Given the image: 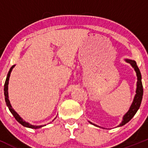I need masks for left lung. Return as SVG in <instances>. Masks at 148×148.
I'll list each match as a JSON object with an SVG mask.
<instances>
[{
    "label": "left lung",
    "mask_w": 148,
    "mask_h": 148,
    "mask_svg": "<svg viewBox=\"0 0 148 148\" xmlns=\"http://www.w3.org/2000/svg\"><path fill=\"white\" fill-rule=\"evenodd\" d=\"M126 62H129L131 64V65L134 68L136 73L137 76V84H136V95L134 97V99L133 102H132V105H131L130 110L127 111V113L124 115L123 117V120L122 121V123L118 125V127H121L125 125V124H127L128 122H130V120H132V118L134 116V115L136 113L137 111L138 110V108H140V103H141L142 98H143V84L141 81V74H140V70H139L138 66H137L136 62L134 60H129V59H126ZM92 125H95L96 127H99L98 125H95V124L90 123Z\"/></svg>",
    "instance_id": "8db88e82"
}]
</instances>
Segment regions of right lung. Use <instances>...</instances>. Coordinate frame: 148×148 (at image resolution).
<instances>
[{
  "mask_svg": "<svg viewBox=\"0 0 148 148\" xmlns=\"http://www.w3.org/2000/svg\"><path fill=\"white\" fill-rule=\"evenodd\" d=\"M14 66L15 65H13L12 67L10 69V71H9V72H8V76H7L5 82V85H4L5 99V102H6L7 106H8L10 111L11 112L12 114L13 115V116L14 117L15 119H16V120H17L18 123L21 124V125H23V127H28V128H31V129H39V128H40V127H42L43 126H42V125H40V126H35V125H32L28 123H26V122L24 121V120H23V119H22L21 117H20L19 115L16 113V112L12 108V106H11V104H10V100H9V99H8V84H9V79H10V74H11L12 70V69L14 68Z\"/></svg>",
  "mask_w": 148,
  "mask_h": 148,
  "instance_id": "obj_1",
  "label": "right lung"
}]
</instances>
